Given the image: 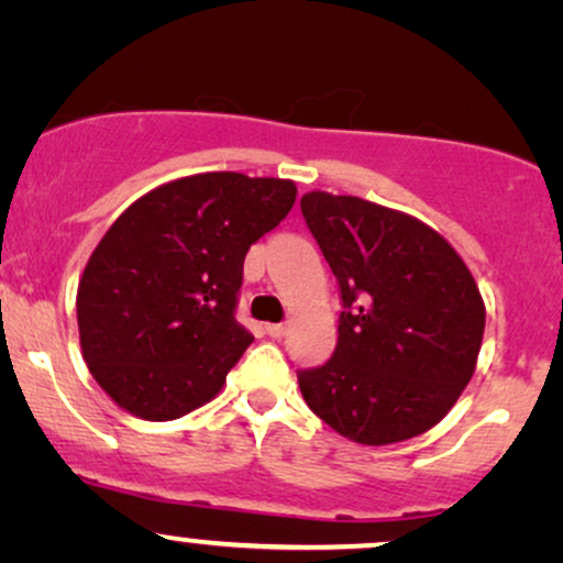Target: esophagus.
Returning <instances> with one entry per match:
<instances>
[{
	"label": "esophagus",
	"mask_w": 563,
	"mask_h": 563,
	"mask_svg": "<svg viewBox=\"0 0 563 563\" xmlns=\"http://www.w3.org/2000/svg\"><path fill=\"white\" fill-rule=\"evenodd\" d=\"M286 332H288L286 324H267V334H269V338H273V340L286 338Z\"/></svg>",
	"instance_id": "1"
}]
</instances>
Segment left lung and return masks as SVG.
<instances>
[{"label":"left lung","instance_id":"left-lung-1","mask_svg":"<svg viewBox=\"0 0 563 563\" xmlns=\"http://www.w3.org/2000/svg\"><path fill=\"white\" fill-rule=\"evenodd\" d=\"M301 212L343 298L332 358L298 372L306 405L368 446L429 431L478 361L486 306L471 269L421 220L361 197L309 191Z\"/></svg>","mask_w":563,"mask_h":563}]
</instances>
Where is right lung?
<instances>
[{"instance_id":"right-lung-1","label":"right lung","mask_w":563,"mask_h":563,"mask_svg":"<svg viewBox=\"0 0 563 563\" xmlns=\"http://www.w3.org/2000/svg\"><path fill=\"white\" fill-rule=\"evenodd\" d=\"M296 202L288 179L212 170L147 191L113 220L77 286L92 379L119 408L174 421L210 402L252 345L233 317L244 257Z\"/></svg>"}]
</instances>
